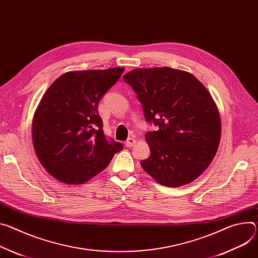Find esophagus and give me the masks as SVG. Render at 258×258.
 I'll list each match as a JSON object with an SVG mask.
<instances>
[{"label":"esophagus","instance_id":"34e87169","mask_svg":"<svg viewBox=\"0 0 258 258\" xmlns=\"http://www.w3.org/2000/svg\"><path fill=\"white\" fill-rule=\"evenodd\" d=\"M135 144H136V139H134V138H130V139H127L126 141H125V143H124L125 147H128V148L133 147Z\"/></svg>","mask_w":258,"mask_h":258}]
</instances>
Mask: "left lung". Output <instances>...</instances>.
I'll return each instance as SVG.
<instances>
[{"label":"left lung","instance_id":"obj_1","mask_svg":"<svg viewBox=\"0 0 258 258\" xmlns=\"http://www.w3.org/2000/svg\"><path fill=\"white\" fill-rule=\"evenodd\" d=\"M123 80L142 104L150 156L141 166L159 184L179 187L197 179L213 160L220 142L217 107L191 74L163 67L135 69Z\"/></svg>","mask_w":258,"mask_h":258}]
</instances>
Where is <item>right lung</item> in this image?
Masks as SVG:
<instances>
[{
    "mask_svg": "<svg viewBox=\"0 0 258 258\" xmlns=\"http://www.w3.org/2000/svg\"><path fill=\"white\" fill-rule=\"evenodd\" d=\"M124 69L68 72L45 92L33 119L41 165L62 183L82 184L108 167L123 145L105 135L99 102Z\"/></svg>",
    "mask_w": 258,
    "mask_h": 258,
    "instance_id": "right-lung-1",
    "label": "right lung"
}]
</instances>
